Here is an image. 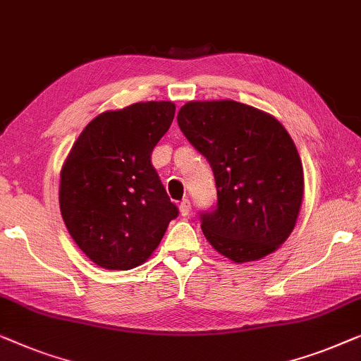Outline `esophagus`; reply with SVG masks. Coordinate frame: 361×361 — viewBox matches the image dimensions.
I'll list each match as a JSON object with an SVG mask.
<instances>
[{"label":"esophagus","instance_id":"obj_1","mask_svg":"<svg viewBox=\"0 0 361 361\" xmlns=\"http://www.w3.org/2000/svg\"><path fill=\"white\" fill-rule=\"evenodd\" d=\"M190 211H191V202L188 201V200H183V201L180 202V212H181V216H188V214H190Z\"/></svg>","mask_w":361,"mask_h":361}]
</instances>
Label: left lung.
<instances>
[{"mask_svg": "<svg viewBox=\"0 0 361 361\" xmlns=\"http://www.w3.org/2000/svg\"><path fill=\"white\" fill-rule=\"evenodd\" d=\"M178 126L214 171L217 206L201 229L221 255L255 262L280 248L296 226L304 195L298 149L271 114L232 99L190 101Z\"/></svg>", "mask_w": 361, "mask_h": 361, "instance_id": "obj_1", "label": "left lung"}]
</instances>
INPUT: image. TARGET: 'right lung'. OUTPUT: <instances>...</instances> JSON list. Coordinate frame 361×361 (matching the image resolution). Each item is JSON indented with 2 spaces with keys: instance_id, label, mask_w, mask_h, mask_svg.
I'll use <instances>...</instances> for the list:
<instances>
[{
  "instance_id": "1",
  "label": "right lung",
  "mask_w": 361,
  "mask_h": 361,
  "mask_svg": "<svg viewBox=\"0 0 361 361\" xmlns=\"http://www.w3.org/2000/svg\"><path fill=\"white\" fill-rule=\"evenodd\" d=\"M175 118L171 101L104 111L75 142L60 171V212L94 265L130 270L150 258L178 209L150 164Z\"/></svg>"
}]
</instances>
